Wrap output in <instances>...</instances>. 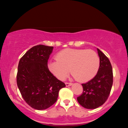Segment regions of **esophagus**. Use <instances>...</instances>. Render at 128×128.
<instances>
[{"instance_id": "1", "label": "esophagus", "mask_w": 128, "mask_h": 128, "mask_svg": "<svg viewBox=\"0 0 128 128\" xmlns=\"http://www.w3.org/2000/svg\"><path fill=\"white\" fill-rule=\"evenodd\" d=\"M72 85V83H68V82H66V86H70Z\"/></svg>"}]
</instances>
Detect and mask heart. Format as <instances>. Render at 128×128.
Instances as JSON below:
<instances>
[{
  "label": "heart",
  "instance_id": "1",
  "mask_svg": "<svg viewBox=\"0 0 128 128\" xmlns=\"http://www.w3.org/2000/svg\"><path fill=\"white\" fill-rule=\"evenodd\" d=\"M56 60L48 63L50 71L60 80H64L70 72L73 78L86 82L94 77L100 66L98 54L92 50L66 49L58 53Z\"/></svg>",
  "mask_w": 128,
  "mask_h": 128
}]
</instances>
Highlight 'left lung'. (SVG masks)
<instances>
[{"label": "left lung", "mask_w": 128, "mask_h": 128, "mask_svg": "<svg viewBox=\"0 0 128 128\" xmlns=\"http://www.w3.org/2000/svg\"><path fill=\"white\" fill-rule=\"evenodd\" d=\"M100 66L96 75L87 82L82 84L83 92L78 97V102L86 109H96L108 99L113 82L112 68L109 59L97 48Z\"/></svg>", "instance_id": "left-lung-1"}]
</instances>
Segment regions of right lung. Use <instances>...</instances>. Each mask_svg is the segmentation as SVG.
<instances>
[{
  "instance_id": "add662e5",
  "label": "right lung",
  "mask_w": 128,
  "mask_h": 128,
  "mask_svg": "<svg viewBox=\"0 0 128 128\" xmlns=\"http://www.w3.org/2000/svg\"><path fill=\"white\" fill-rule=\"evenodd\" d=\"M54 47L37 45L26 52L19 61L17 84L22 97L32 108L43 110L57 100L65 84L49 71L48 61Z\"/></svg>"
}]
</instances>
